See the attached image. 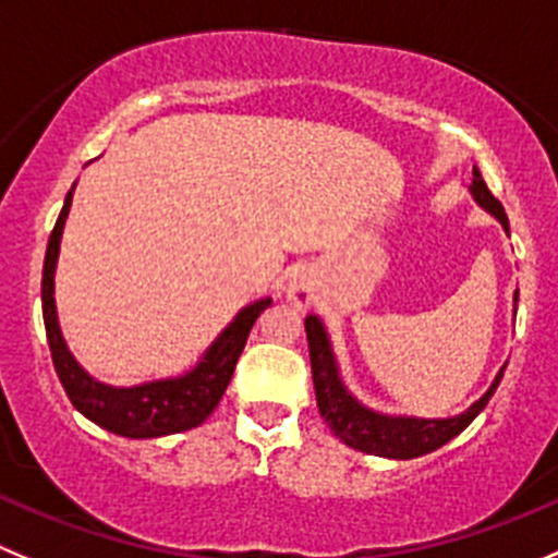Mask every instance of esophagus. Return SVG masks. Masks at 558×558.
Instances as JSON below:
<instances>
[{
  "label": "esophagus",
  "instance_id": "1",
  "mask_svg": "<svg viewBox=\"0 0 558 558\" xmlns=\"http://www.w3.org/2000/svg\"><path fill=\"white\" fill-rule=\"evenodd\" d=\"M288 295L299 306L312 304V299H315V279H312V274H306V270L295 274L288 284Z\"/></svg>",
  "mask_w": 558,
  "mask_h": 558
}]
</instances>
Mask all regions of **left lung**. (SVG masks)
I'll return each mask as SVG.
<instances>
[{"instance_id":"left-lung-1","label":"left lung","mask_w":558,"mask_h":558,"mask_svg":"<svg viewBox=\"0 0 558 558\" xmlns=\"http://www.w3.org/2000/svg\"><path fill=\"white\" fill-rule=\"evenodd\" d=\"M471 194H474L476 203L485 210H490L498 221H501L504 230L509 232L507 214H504L501 203L490 194L487 183L482 180L480 169H474V183H471ZM514 304H518V293H514ZM306 339H310V359H312V380H315V395H317V408H320V416L326 418V424L331 427V433L337 435L339 441H344L348 447L359 449V452L378 454V458H391V460H411L422 458V454L435 452L441 449L444 444H449L454 435L463 433L482 411L490 402L493 391L501 384V373L496 375V380L490 384V389L469 408L460 416L449 418H413V416H386V413L369 411L367 405L355 400L348 389H344L342 378H339L337 362H333V350L328 342V333L323 328L320 317L310 315L306 317Z\"/></svg>"}]
</instances>
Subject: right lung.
Returning <instances> with one entry per match:
<instances>
[{
    "label": "right lung",
    "mask_w": 558,
    "mask_h": 558,
    "mask_svg": "<svg viewBox=\"0 0 558 558\" xmlns=\"http://www.w3.org/2000/svg\"><path fill=\"white\" fill-rule=\"evenodd\" d=\"M73 189L68 191L62 214L51 230L49 248H46L44 263V323L46 337H49L51 359L54 369L71 397L73 408L82 411L89 422L100 424L104 429L125 438H161V435L183 433V429L203 424L219 405L221 395L230 386L235 364L243 353L248 331L254 320L265 306H270V299L254 301L246 310L235 315V320L216 337V342L205 350L194 369H189L180 378L153 380V384L131 386V389H117L106 386L100 380L89 378L78 362L68 350L62 339L60 323H57V304H54V270L57 257H60L62 227H65L68 210H71Z\"/></svg>",
    "instance_id": "obj_1"
}]
</instances>
